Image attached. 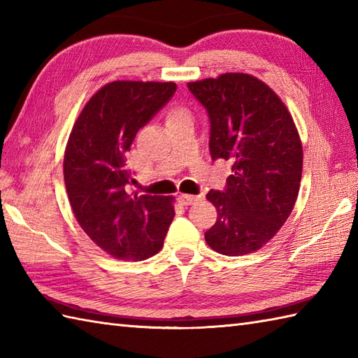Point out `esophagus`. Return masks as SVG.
<instances>
[{"instance_id":"obj_1","label":"esophagus","mask_w":358,"mask_h":358,"mask_svg":"<svg viewBox=\"0 0 358 358\" xmlns=\"http://www.w3.org/2000/svg\"><path fill=\"white\" fill-rule=\"evenodd\" d=\"M201 195H189V194H180L178 201L183 204V206H191V204L200 201Z\"/></svg>"}]
</instances>
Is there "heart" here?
Instances as JSON below:
<instances>
[{
	"mask_svg": "<svg viewBox=\"0 0 358 358\" xmlns=\"http://www.w3.org/2000/svg\"><path fill=\"white\" fill-rule=\"evenodd\" d=\"M183 115H187V112H186L185 109L175 108V109H172L171 113H169V120H171V118H177V117H183Z\"/></svg>",
	"mask_w": 358,
	"mask_h": 358,
	"instance_id": "heart-1",
	"label": "heart"
}]
</instances>
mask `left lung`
Here are the masks:
<instances>
[{
  "mask_svg": "<svg viewBox=\"0 0 358 358\" xmlns=\"http://www.w3.org/2000/svg\"><path fill=\"white\" fill-rule=\"evenodd\" d=\"M208 112L212 159L232 164L223 191H209L217 222L204 234L223 255H245L266 245L291 215L299 195L303 149L286 106L248 73L189 83Z\"/></svg>",
  "mask_w": 358,
  "mask_h": 358,
  "instance_id": "obj_1",
  "label": "left lung"
}]
</instances>
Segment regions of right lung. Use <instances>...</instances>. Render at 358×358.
I'll list each match as a JSON object with an SVG mask.
<instances>
[{
    "label": "right lung",
    "instance_id": "add662e5",
    "mask_svg": "<svg viewBox=\"0 0 358 358\" xmlns=\"http://www.w3.org/2000/svg\"><path fill=\"white\" fill-rule=\"evenodd\" d=\"M175 90V83H109L85 106L67 143L64 183L73 214L89 238L120 260L155 255L175 215L171 196L126 191L127 150Z\"/></svg>",
    "mask_w": 358,
    "mask_h": 358
}]
</instances>
